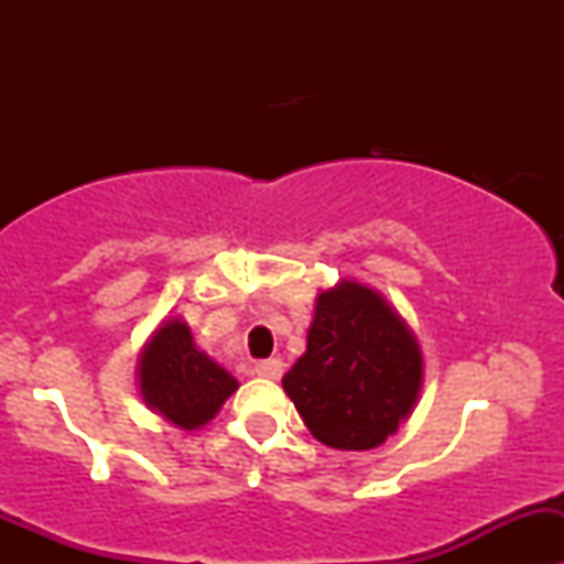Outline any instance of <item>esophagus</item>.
I'll list each match as a JSON object with an SVG mask.
<instances>
[{"label": "esophagus", "mask_w": 564, "mask_h": 564, "mask_svg": "<svg viewBox=\"0 0 564 564\" xmlns=\"http://www.w3.org/2000/svg\"><path fill=\"white\" fill-rule=\"evenodd\" d=\"M253 371H256V377H261V379H281L283 377V362L272 357V360L256 362Z\"/></svg>", "instance_id": "1"}]
</instances>
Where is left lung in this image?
Instances as JSON below:
<instances>
[{"instance_id":"1","label":"left lung","mask_w":564,"mask_h":564,"mask_svg":"<svg viewBox=\"0 0 564 564\" xmlns=\"http://www.w3.org/2000/svg\"><path fill=\"white\" fill-rule=\"evenodd\" d=\"M420 384L417 338L377 289L340 281L318 292L308 349L283 390L322 445L379 447L409 417Z\"/></svg>"}]
</instances>
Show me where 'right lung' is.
I'll return each instance as SVG.
<instances>
[{
    "mask_svg": "<svg viewBox=\"0 0 564 564\" xmlns=\"http://www.w3.org/2000/svg\"><path fill=\"white\" fill-rule=\"evenodd\" d=\"M141 398L182 431H196L218 414L240 384L193 344L182 318H166L139 357Z\"/></svg>",
    "mask_w": 564,
    "mask_h": 564,
    "instance_id": "right-lung-1",
    "label": "right lung"
}]
</instances>
